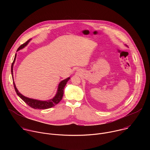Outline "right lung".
Wrapping results in <instances>:
<instances>
[{"label": "right lung", "mask_w": 150, "mask_h": 150, "mask_svg": "<svg viewBox=\"0 0 150 150\" xmlns=\"http://www.w3.org/2000/svg\"><path fill=\"white\" fill-rule=\"evenodd\" d=\"M30 40H28L27 41H26L25 42V43L23 44L22 45H21L19 47V48L18 49L17 51H18L19 50H20L21 49L24 48L28 44V42L30 41ZM16 56V54H15L14 60H13V61L12 63V65H11V74H12V76H13V63L15 61ZM69 79H70V78H68L65 79L63 80L62 81H61L59 85L57 92V94L55 96V97L53 98H52L50 100H47V101H40V100H34V99L27 98V97L23 96L22 94H20V93L18 91L17 88H16L14 82H13V83L15 90L17 95L21 99H22L26 104H27L30 107H31V108H32L34 109H47L51 108H52V107L56 105L57 103H59L61 101V100L62 99L63 96L64 88H65L67 82L69 81Z\"/></svg>", "instance_id": "add662e5"}]
</instances>
